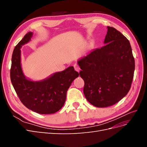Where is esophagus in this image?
<instances>
[{
    "instance_id": "esophagus-1",
    "label": "esophagus",
    "mask_w": 147,
    "mask_h": 147,
    "mask_svg": "<svg viewBox=\"0 0 147 147\" xmlns=\"http://www.w3.org/2000/svg\"><path fill=\"white\" fill-rule=\"evenodd\" d=\"M74 69H75V70H76L77 72H80V67H79V65H78V64H74Z\"/></svg>"
}]
</instances>
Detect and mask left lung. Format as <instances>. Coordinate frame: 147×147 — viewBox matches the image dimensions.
I'll return each mask as SVG.
<instances>
[{"instance_id":"8db88e82","label":"left lung","mask_w":147,"mask_h":147,"mask_svg":"<svg viewBox=\"0 0 147 147\" xmlns=\"http://www.w3.org/2000/svg\"><path fill=\"white\" fill-rule=\"evenodd\" d=\"M105 45L78 61L87 100L97 107L113 105L129 91L135 61L129 41L114 28L107 27Z\"/></svg>"}]
</instances>
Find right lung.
Listing matches in <instances>:
<instances>
[{
  "instance_id": "right-lung-1",
  "label": "right lung",
  "mask_w": 147,
  "mask_h": 147,
  "mask_svg": "<svg viewBox=\"0 0 147 147\" xmlns=\"http://www.w3.org/2000/svg\"><path fill=\"white\" fill-rule=\"evenodd\" d=\"M32 34L31 32L26 34L15 47L11 57V82L21 102L28 109L40 114L55 113L63 107L67 91L79 74L70 66L42 81L26 78L21 68L20 48L30 41Z\"/></svg>"
}]
</instances>
